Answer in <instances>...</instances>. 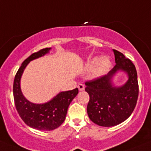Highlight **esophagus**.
<instances>
[{
	"mask_svg": "<svg viewBox=\"0 0 151 151\" xmlns=\"http://www.w3.org/2000/svg\"><path fill=\"white\" fill-rule=\"evenodd\" d=\"M77 88H78V90H79L80 91H82V90H84L85 86L84 85L82 84V83H79V84L77 85Z\"/></svg>",
	"mask_w": 151,
	"mask_h": 151,
	"instance_id": "34e87169",
	"label": "esophagus"
}]
</instances>
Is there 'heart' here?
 <instances>
[{
  "mask_svg": "<svg viewBox=\"0 0 151 151\" xmlns=\"http://www.w3.org/2000/svg\"><path fill=\"white\" fill-rule=\"evenodd\" d=\"M111 66H112V62L109 58L95 57L88 61L86 65V69L90 71L96 68V74L98 75H103L109 70Z\"/></svg>",
  "mask_w": 151,
  "mask_h": 151,
  "instance_id": "obj_1",
  "label": "heart"
}]
</instances>
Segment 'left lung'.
Returning a JSON list of instances; mask_svg holds the SVG:
<instances>
[{"instance_id": "1", "label": "left lung", "mask_w": 151, "mask_h": 151, "mask_svg": "<svg viewBox=\"0 0 151 151\" xmlns=\"http://www.w3.org/2000/svg\"><path fill=\"white\" fill-rule=\"evenodd\" d=\"M116 65L107 75L86 81L85 90L90 96L87 114L99 126L112 127L123 122L135 108L138 97L137 70L130 59L113 49ZM119 70L125 72L129 79L121 87H115L111 80Z\"/></svg>"}]
</instances>
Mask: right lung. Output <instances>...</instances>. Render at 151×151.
Segmentation results:
<instances>
[{"label":"right lung","instance_id":"right-lung-1","mask_svg":"<svg viewBox=\"0 0 151 151\" xmlns=\"http://www.w3.org/2000/svg\"><path fill=\"white\" fill-rule=\"evenodd\" d=\"M51 48H45L32 54L25 60L16 74L14 81V98L15 106L22 120L28 126L42 131H52L64 122L71 101L78 93V89L61 92L50 101L36 104L27 100L22 93L20 79L29 63L48 53Z\"/></svg>","mask_w":151,"mask_h":151}]
</instances>
